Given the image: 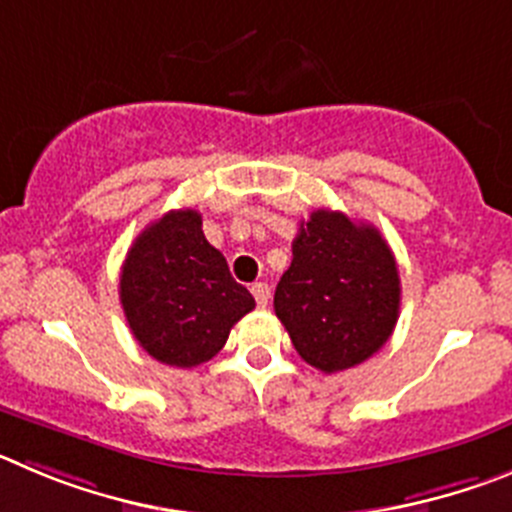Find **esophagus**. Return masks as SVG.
I'll return each mask as SVG.
<instances>
[{
	"instance_id": "1",
	"label": "esophagus",
	"mask_w": 512,
	"mask_h": 512,
	"mask_svg": "<svg viewBox=\"0 0 512 512\" xmlns=\"http://www.w3.org/2000/svg\"><path fill=\"white\" fill-rule=\"evenodd\" d=\"M250 290H252V296H255L257 306L265 308L267 301H270V285H267V283H252Z\"/></svg>"
}]
</instances>
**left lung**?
<instances>
[{
    "label": "left lung",
    "instance_id": "left-lung-1",
    "mask_svg": "<svg viewBox=\"0 0 512 512\" xmlns=\"http://www.w3.org/2000/svg\"><path fill=\"white\" fill-rule=\"evenodd\" d=\"M398 311V265L382 234L342 211H313L275 288L296 352L326 375L349 370L388 342Z\"/></svg>",
    "mask_w": 512,
    "mask_h": 512
}]
</instances>
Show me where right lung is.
I'll return each instance as SVG.
<instances>
[{"label":"right lung","mask_w":512,"mask_h":512,"mask_svg":"<svg viewBox=\"0 0 512 512\" xmlns=\"http://www.w3.org/2000/svg\"><path fill=\"white\" fill-rule=\"evenodd\" d=\"M119 301L132 334L170 367L209 362L255 298L229 273L193 209L168 211L132 242L119 275Z\"/></svg>","instance_id":"right-lung-1"}]
</instances>
